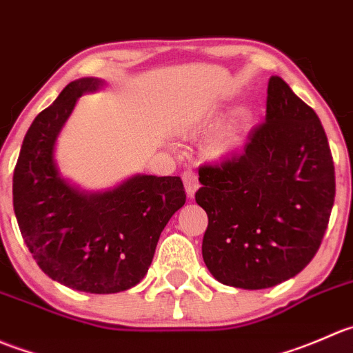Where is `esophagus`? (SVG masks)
<instances>
[{
    "instance_id": "esophagus-1",
    "label": "esophagus",
    "mask_w": 353,
    "mask_h": 353,
    "mask_svg": "<svg viewBox=\"0 0 353 353\" xmlns=\"http://www.w3.org/2000/svg\"><path fill=\"white\" fill-rule=\"evenodd\" d=\"M183 185H185V192H187L188 197H194L195 195V190L199 188V180H197V175H195V172H192V170H187V172H183Z\"/></svg>"
}]
</instances>
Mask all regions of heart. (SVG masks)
I'll use <instances>...</instances> for the list:
<instances>
[{"mask_svg":"<svg viewBox=\"0 0 353 353\" xmlns=\"http://www.w3.org/2000/svg\"><path fill=\"white\" fill-rule=\"evenodd\" d=\"M236 132L233 127H226L225 130L219 132L216 135L214 141L211 142V152L212 154L219 156V154H226L228 151H232L233 145L236 144Z\"/></svg>","mask_w":353,"mask_h":353,"instance_id":"obj_1","label":"heart"}]
</instances>
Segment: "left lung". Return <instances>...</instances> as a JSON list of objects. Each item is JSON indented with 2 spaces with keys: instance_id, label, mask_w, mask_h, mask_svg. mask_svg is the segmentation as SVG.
<instances>
[{
  "instance_id": "left-lung-1",
  "label": "left lung",
  "mask_w": 353,
  "mask_h": 353,
  "mask_svg": "<svg viewBox=\"0 0 353 353\" xmlns=\"http://www.w3.org/2000/svg\"><path fill=\"white\" fill-rule=\"evenodd\" d=\"M208 212L202 257L223 285L261 290L312 261L334 202V165L319 118L281 77L268 82L266 121L243 152L199 170Z\"/></svg>"
}]
</instances>
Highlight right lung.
I'll list each match as a JSON object with an SVG mask.
<instances>
[{
    "instance_id": "1",
    "label": "right lung",
    "mask_w": 353,
    "mask_h": 353,
    "mask_svg": "<svg viewBox=\"0 0 353 353\" xmlns=\"http://www.w3.org/2000/svg\"><path fill=\"white\" fill-rule=\"evenodd\" d=\"M97 79L68 83L23 137L13 172V209L37 266L73 290L117 294L148 273L166 223L185 204L180 176L137 175L104 194H82L59 176L54 142L77 99Z\"/></svg>"
}]
</instances>
